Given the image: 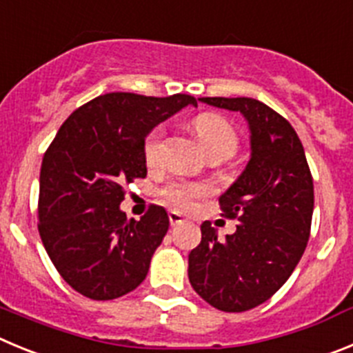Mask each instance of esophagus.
<instances>
[{"mask_svg":"<svg viewBox=\"0 0 353 353\" xmlns=\"http://www.w3.org/2000/svg\"><path fill=\"white\" fill-rule=\"evenodd\" d=\"M169 221L172 227H176V225L184 223V221H186V218H184V216L177 211H169Z\"/></svg>","mask_w":353,"mask_h":353,"instance_id":"34e87169","label":"esophagus"}]
</instances>
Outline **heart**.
Masks as SVG:
<instances>
[{
    "instance_id": "1",
    "label": "heart",
    "mask_w": 353,
    "mask_h": 353,
    "mask_svg": "<svg viewBox=\"0 0 353 353\" xmlns=\"http://www.w3.org/2000/svg\"><path fill=\"white\" fill-rule=\"evenodd\" d=\"M193 130L199 139L200 145L208 157L228 158L236 153L237 149V133L234 126L218 114H199L193 119ZM161 139L163 132L160 128L149 133L144 142V157L149 165H157L161 157ZM209 193V186L205 184H190L176 183L170 184L165 190L163 195L167 196L170 204L177 209H192L195 200Z\"/></svg>"
}]
</instances>
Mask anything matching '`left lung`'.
I'll use <instances>...</instances> for the list:
<instances>
[{
	"label": "left lung",
	"instance_id": "obj_1",
	"mask_svg": "<svg viewBox=\"0 0 353 353\" xmlns=\"http://www.w3.org/2000/svg\"><path fill=\"white\" fill-rule=\"evenodd\" d=\"M241 112L250 130V160L220 196L236 232L218 237L209 221L188 255L193 290L216 310L248 311L274 295L299 263L313 216V179L290 123L255 98H199Z\"/></svg>",
	"mask_w": 353,
	"mask_h": 353
}]
</instances>
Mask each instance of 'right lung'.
Instances as JSON below:
<instances>
[{
	"label": "right lung",
	"mask_w": 353,
	"mask_h": 353,
	"mask_svg": "<svg viewBox=\"0 0 353 353\" xmlns=\"http://www.w3.org/2000/svg\"><path fill=\"white\" fill-rule=\"evenodd\" d=\"M186 105L167 98L107 93L79 107L43 154L38 232L70 287L93 301L117 299L148 276L151 256L169 230V214L151 205L128 220L119 204L125 184L145 177L149 132Z\"/></svg>",
	"instance_id": "add662e5"
}]
</instances>
